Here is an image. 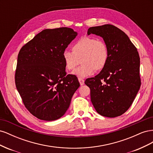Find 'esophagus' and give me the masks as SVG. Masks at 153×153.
I'll return each mask as SVG.
<instances>
[{
    "instance_id": "34e87169",
    "label": "esophagus",
    "mask_w": 153,
    "mask_h": 153,
    "mask_svg": "<svg viewBox=\"0 0 153 153\" xmlns=\"http://www.w3.org/2000/svg\"><path fill=\"white\" fill-rule=\"evenodd\" d=\"M78 81H79V82H80V85H83L84 84V80L82 79V78H78Z\"/></svg>"
}]
</instances>
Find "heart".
Wrapping results in <instances>:
<instances>
[{
  "mask_svg": "<svg viewBox=\"0 0 153 153\" xmlns=\"http://www.w3.org/2000/svg\"><path fill=\"white\" fill-rule=\"evenodd\" d=\"M71 50H64L62 57L66 69L70 71L75 70L81 62L82 66L75 71L78 76L85 78L93 74L95 70L100 71L108 62V46L101 39L82 37L73 44Z\"/></svg>",
  "mask_w": 153,
  "mask_h": 153,
  "instance_id": "heart-1",
  "label": "heart"
}]
</instances>
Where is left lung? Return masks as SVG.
<instances>
[{
	"label": "left lung",
	"instance_id": "8db88e82",
	"mask_svg": "<svg viewBox=\"0 0 153 153\" xmlns=\"http://www.w3.org/2000/svg\"><path fill=\"white\" fill-rule=\"evenodd\" d=\"M91 34L102 37L109 50L105 68L85 82L91 102L103 116H120L130 107L140 87L139 55L128 36L114 25L90 27L87 34Z\"/></svg>",
	"mask_w": 153,
	"mask_h": 153
}]
</instances>
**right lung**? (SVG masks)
<instances>
[{
    "instance_id": "obj_1",
    "label": "right lung",
    "mask_w": 153,
    "mask_h": 153,
    "mask_svg": "<svg viewBox=\"0 0 153 153\" xmlns=\"http://www.w3.org/2000/svg\"><path fill=\"white\" fill-rule=\"evenodd\" d=\"M77 32L68 27L45 29L23 46L18 55L15 84L26 108L44 121L66 113L80 86L68 75L62 55Z\"/></svg>"
}]
</instances>
